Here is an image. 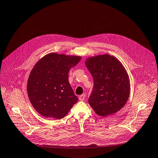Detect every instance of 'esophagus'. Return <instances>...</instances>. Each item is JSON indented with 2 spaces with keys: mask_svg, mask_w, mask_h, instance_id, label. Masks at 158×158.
I'll return each mask as SVG.
<instances>
[{
  "mask_svg": "<svg viewBox=\"0 0 158 158\" xmlns=\"http://www.w3.org/2000/svg\"><path fill=\"white\" fill-rule=\"evenodd\" d=\"M85 94H81V95H80L79 97V100L80 101H83V100H85Z\"/></svg>",
  "mask_w": 158,
  "mask_h": 158,
  "instance_id": "1",
  "label": "esophagus"
}]
</instances>
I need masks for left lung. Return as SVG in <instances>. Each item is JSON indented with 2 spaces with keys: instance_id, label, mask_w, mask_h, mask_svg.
I'll return each instance as SVG.
<instances>
[{
  "instance_id": "left-lung-1",
  "label": "left lung",
  "mask_w": 158,
  "mask_h": 158,
  "mask_svg": "<svg viewBox=\"0 0 158 158\" xmlns=\"http://www.w3.org/2000/svg\"><path fill=\"white\" fill-rule=\"evenodd\" d=\"M85 65L94 81L88 102L94 112L106 117L123 108L129 98L130 87L128 75L121 63L104 54L87 58Z\"/></svg>"
}]
</instances>
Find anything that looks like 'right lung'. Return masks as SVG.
<instances>
[{"label": "right lung", "instance_id": "add662e5", "mask_svg": "<svg viewBox=\"0 0 158 158\" xmlns=\"http://www.w3.org/2000/svg\"><path fill=\"white\" fill-rule=\"evenodd\" d=\"M80 60V56L50 53L37 62L29 76L27 92L31 105L40 114L61 119L78 102L68 73Z\"/></svg>", "mask_w": 158, "mask_h": 158}]
</instances>
